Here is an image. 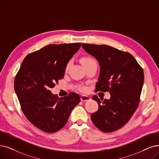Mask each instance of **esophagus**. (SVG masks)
Wrapping results in <instances>:
<instances>
[{
	"instance_id": "1",
	"label": "esophagus",
	"mask_w": 159,
	"mask_h": 159,
	"mask_svg": "<svg viewBox=\"0 0 159 159\" xmlns=\"http://www.w3.org/2000/svg\"><path fill=\"white\" fill-rule=\"evenodd\" d=\"M91 99V98L88 96H85V95H83V96L81 97V100L82 102H85V101H88Z\"/></svg>"
}]
</instances>
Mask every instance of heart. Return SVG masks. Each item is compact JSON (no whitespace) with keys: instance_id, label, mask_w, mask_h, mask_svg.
Returning a JSON list of instances; mask_svg holds the SVG:
<instances>
[{"instance_id":"obj_1","label":"heart","mask_w":159,"mask_h":159,"mask_svg":"<svg viewBox=\"0 0 159 159\" xmlns=\"http://www.w3.org/2000/svg\"><path fill=\"white\" fill-rule=\"evenodd\" d=\"M92 61H94V60L93 59L91 58V57H84V58L81 59V62H82V64H83V65L87 64V63H89V62H92ZM70 65V62H69L68 63V64H67L66 67V70H67L68 68L69 67ZM81 90L84 91L86 90V88H85V87H81Z\"/></svg>"}]
</instances>
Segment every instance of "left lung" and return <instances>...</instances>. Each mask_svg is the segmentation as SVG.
Masks as SVG:
<instances>
[{
    "label": "left lung",
    "mask_w": 159,
    "mask_h": 159,
    "mask_svg": "<svg viewBox=\"0 0 159 159\" xmlns=\"http://www.w3.org/2000/svg\"><path fill=\"white\" fill-rule=\"evenodd\" d=\"M82 48L99 63L95 91L110 93L108 100L93 97L98 110L91 114L92 121L104 132L116 131L129 121L138 106L144 81L143 69L131 54L110 46L83 43Z\"/></svg>",
    "instance_id": "8db88e82"
}]
</instances>
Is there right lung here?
Instances as JSON below:
<instances>
[{
    "label": "right lung",
    "instance_id": "obj_1",
    "mask_svg": "<svg viewBox=\"0 0 159 159\" xmlns=\"http://www.w3.org/2000/svg\"><path fill=\"white\" fill-rule=\"evenodd\" d=\"M81 43L50 44L27 55L15 80L14 89L25 117L48 133L61 129L80 102L77 93L59 98L50 91L64 77L68 61Z\"/></svg>",
    "mask_w": 159,
    "mask_h": 159
}]
</instances>
